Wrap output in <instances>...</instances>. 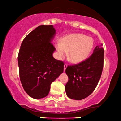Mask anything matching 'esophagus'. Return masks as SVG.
<instances>
[{
	"instance_id": "esophagus-1",
	"label": "esophagus",
	"mask_w": 121,
	"mask_h": 121,
	"mask_svg": "<svg viewBox=\"0 0 121 121\" xmlns=\"http://www.w3.org/2000/svg\"><path fill=\"white\" fill-rule=\"evenodd\" d=\"M67 66H68V65H67L66 64H64V71H65V70H66V69Z\"/></svg>"
}]
</instances>
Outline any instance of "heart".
<instances>
[{"mask_svg":"<svg viewBox=\"0 0 121 121\" xmlns=\"http://www.w3.org/2000/svg\"><path fill=\"white\" fill-rule=\"evenodd\" d=\"M94 42L91 37L80 33L65 37L60 43L55 44L58 58L60 59L68 52V57L73 63H79L86 59L93 49Z\"/></svg>","mask_w":121,"mask_h":121,"instance_id":"1","label":"heart"}]
</instances>
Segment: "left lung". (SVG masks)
<instances>
[{"mask_svg": "<svg viewBox=\"0 0 121 121\" xmlns=\"http://www.w3.org/2000/svg\"><path fill=\"white\" fill-rule=\"evenodd\" d=\"M103 44L97 46L92 55L80 63L68 66L65 72L69 80L65 85L67 96L82 100L93 93L100 80L103 68Z\"/></svg>", "mask_w": 121, "mask_h": 121, "instance_id": "obj_1", "label": "left lung"}]
</instances>
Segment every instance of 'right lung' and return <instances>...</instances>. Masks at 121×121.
<instances>
[{
    "instance_id": "obj_1",
    "label": "right lung",
    "mask_w": 121,
    "mask_h": 121,
    "mask_svg": "<svg viewBox=\"0 0 121 121\" xmlns=\"http://www.w3.org/2000/svg\"><path fill=\"white\" fill-rule=\"evenodd\" d=\"M56 33L52 25H41L24 38L18 56L22 86L34 99L46 97L50 85L64 71V64L54 59L51 43Z\"/></svg>"
}]
</instances>
